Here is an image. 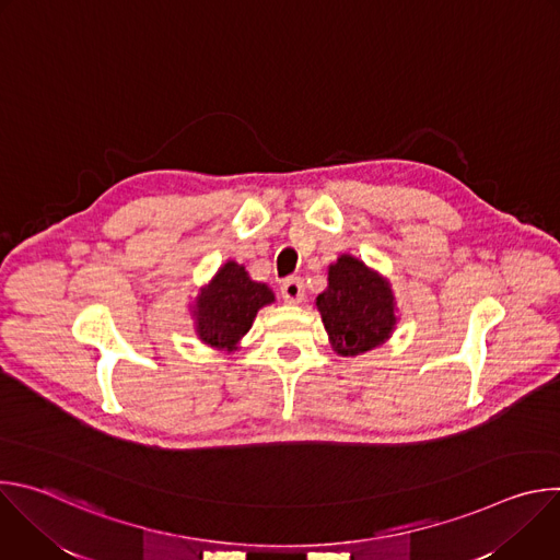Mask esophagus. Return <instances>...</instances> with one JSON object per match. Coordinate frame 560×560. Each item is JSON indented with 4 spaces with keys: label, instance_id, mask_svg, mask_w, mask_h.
Masks as SVG:
<instances>
[{
    "label": "esophagus",
    "instance_id": "esophagus-1",
    "mask_svg": "<svg viewBox=\"0 0 560 560\" xmlns=\"http://www.w3.org/2000/svg\"><path fill=\"white\" fill-rule=\"evenodd\" d=\"M303 294H305V288H303V281L299 277H290L281 283V296L288 303H301Z\"/></svg>",
    "mask_w": 560,
    "mask_h": 560
}]
</instances>
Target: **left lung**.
<instances>
[{"label": "left lung", "mask_w": 560, "mask_h": 560, "mask_svg": "<svg viewBox=\"0 0 560 560\" xmlns=\"http://www.w3.org/2000/svg\"><path fill=\"white\" fill-rule=\"evenodd\" d=\"M316 307L341 357L381 346L396 324L387 281L350 255L330 266L328 288L316 296Z\"/></svg>", "instance_id": "left-lung-1"}]
</instances>
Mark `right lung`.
<instances>
[{"mask_svg": "<svg viewBox=\"0 0 560 560\" xmlns=\"http://www.w3.org/2000/svg\"><path fill=\"white\" fill-rule=\"evenodd\" d=\"M272 301L275 294L268 285L253 281L244 266L228 261L199 294L197 332L208 346L234 350L236 341L250 330L259 307Z\"/></svg>", "mask_w": 560, "mask_h": 560, "instance_id": "1", "label": "right lung"}]
</instances>
